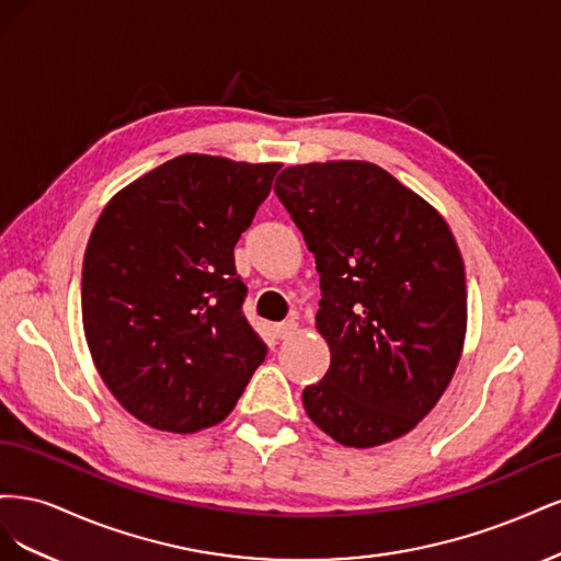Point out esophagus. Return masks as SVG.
<instances>
[{"instance_id":"obj_1","label":"esophagus","mask_w":561,"mask_h":561,"mask_svg":"<svg viewBox=\"0 0 561 561\" xmlns=\"http://www.w3.org/2000/svg\"><path fill=\"white\" fill-rule=\"evenodd\" d=\"M274 332L278 339H287L293 336L297 332V322L295 320H285V322H278V325H274Z\"/></svg>"}]
</instances>
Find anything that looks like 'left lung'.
<instances>
[{
  "instance_id": "left-lung-1",
  "label": "left lung",
  "mask_w": 561,
  "mask_h": 561,
  "mask_svg": "<svg viewBox=\"0 0 561 561\" xmlns=\"http://www.w3.org/2000/svg\"><path fill=\"white\" fill-rule=\"evenodd\" d=\"M274 190L316 257V328L332 353L304 410L346 447L402 437L443 398L463 351L466 268L447 222L367 161L290 165Z\"/></svg>"
}]
</instances>
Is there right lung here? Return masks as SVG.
<instances>
[{"label":"right lung","mask_w":561,"mask_h":561,"mask_svg":"<svg viewBox=\"0 0 561 561\" xmlns=\"http://www.w3.org/2000/svg\"><path fill=\"white\" fill-rule=\"evenodd\" d=\"M280 163L182 154L124 186L83 254V332L112 396L147 426L225 421L264 358L233 245Z\"/></svg>","instance_id":"obj_1"}]
</instances>
